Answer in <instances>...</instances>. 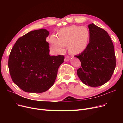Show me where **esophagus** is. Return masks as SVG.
Here are the masks:
<instances>
[{
    "instance_id": "1",
    "label": "esophagus",
    "mask_w": 123,
    "mask_h": 123,
    "mask_svg": "<svg viewBox=\"0 0 123 123\" xmlns=\"http://www.w3.org/2000/svg\"><path fill=\"white\" fill-rule=\"evenodd\" d=\"M70 59V57L68 56H66L65 58V62H68L69 60Z\"/></svg>"
}]
</instances>
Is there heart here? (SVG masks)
<instances>
[{"instance_id":"heart-1","label":"heart","mask_w":123,"mask_h":123,"mask_svg":"<svg viewBox=\"0 0 123 123\" xmlns=\"http://www.w3.org/2000/svg\"><path fill=\"white\" fill-rule=\"evenodd\" d=\"M89 38V32L86 27L73 25L61 29L58 37L51 36L48 42L51 50L56 53L64 52L65 45L67 44L70 53L77 54L86 48Z\"/></svg>"}]
</instances>
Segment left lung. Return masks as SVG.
Returning a JSON list of instances; mask_svg holds the SVG:
<instances>
[{
	"label": "left lung",
	"instance_id": "obj_1",
	"mask_svg": "<svg viewBox=\"0 0 123 123\" xmlns=\"http://www.w3.org/2000/svg\"><path fill=\"white\" fill-rule=\"evenodd\" d=\"M89 43L85 50L75 56L81 62L77 74L82 82L92 87L106 83L115 68L113 44L108 33L94 24L88 25Z\"/></svg>",
	"mask_w": 123,
	"mask_h": 123
}]
</instances>
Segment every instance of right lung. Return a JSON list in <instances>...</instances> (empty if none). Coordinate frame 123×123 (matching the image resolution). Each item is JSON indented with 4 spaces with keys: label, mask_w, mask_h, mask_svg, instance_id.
Returning <instances> with one entry per match:
<instances>
[{
    "label": "right lung",
    "mask_w": 123,
    "mask_h": 123,
    "mask_svg": "<svg viewBox=\"0 0 123 123\" xmlns=\"http://www.w3.org/2000/svg\"><path fill=\"white\" fill-rule=\"evenodd\" d=\"M45 29L29 32L16 41L11 50L8 66L13 82L28 93H43L54 84L63 55L50 56Z\"/></svg>",
    "instance_id": "obj_1"
}]
</instances>
